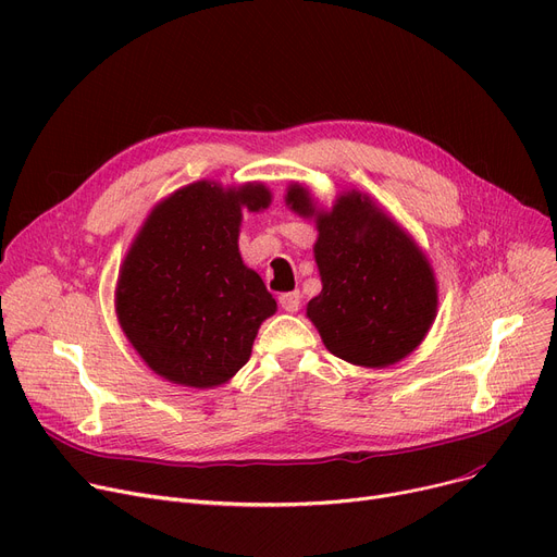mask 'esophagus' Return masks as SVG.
<instances>
[{"mask_svg": "<svg viewBox=\"0 0 557 557\" xmlns=\"http://www.w3.org/2000/svg\"><path fill=\"white\" fill-rule=\"evenodd\" d=\"M300 305H302V298H300L298 290H288V294L280 296V307L288 313H296L300 309Z\"/></svg>", "mask_w": 557, "mask_h": 557, "instance_id": "obj_1", "label": "esophagus"}]
</instances>
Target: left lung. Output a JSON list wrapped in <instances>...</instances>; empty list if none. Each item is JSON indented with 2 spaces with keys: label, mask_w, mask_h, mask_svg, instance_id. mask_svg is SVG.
<instances>
[{
  "label": "left lung",
  "mask_w": 557,
  "mask_h": 557,
  "mask_svg": "<svg viewBox=\"0 0 557 557\" xmlns=\"http://www.w3.org/2000/svg\"><path fill=\"white\" fill-rule=\"evenodd\" d=\"M286 208L313 219V257L323 290L307 318L330 352L361 368H388L418 349L437 313V282L429 257L393 216L357 189L318 208L300 183Z\"/></svg>",
  "instance_id": "left-lung-1"
}]
</instances>
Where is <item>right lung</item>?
<instances>
[{
  "label": "right lung",
  "mask_w": 557,
  "mask_h": 557,
  "mask_svg": "<svg viewBox=\"0 0 557 557\" xmlns=\"http://www.w3.org/2000/svg\"><path fill=\"white\" fill-rule=\"evenodd\" d=\"M263 183L198 181L162 198L122 261L114 311L141 361L187 388L227 384L250 359L275 298L239 252L244 210L263 212Z\"/></svg>",
  "instance_id": "obj_1"
}]
</instances>
